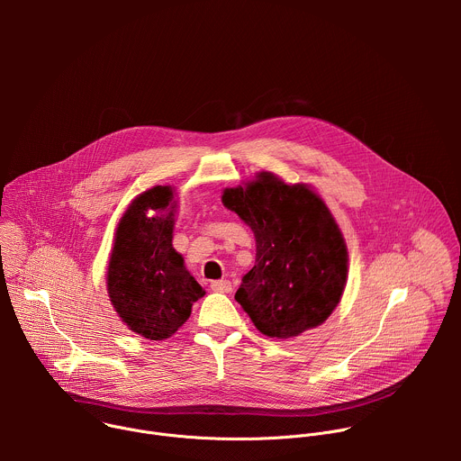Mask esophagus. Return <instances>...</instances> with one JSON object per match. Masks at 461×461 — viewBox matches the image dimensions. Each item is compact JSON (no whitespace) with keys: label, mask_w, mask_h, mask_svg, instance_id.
Here are the masks:
<instances>
[{"label":"esophagus","mask_w":461,"mask_h":461,"mask_svg":"<svg viewBox=\"0 0 461 461\" xmlns=\"http://www.w3.org/2000/svg\"><path fill=\"white\" fill-rule=\"evenodd\" d=\"M210 288L213 292H221V294H230L231 292V283L230 281H212Z\"/></svg>","instance_id":"esophagus-1"}]
</instances>
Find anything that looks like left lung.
Returning a JSON list of instances; mask_svg holds the SVG:
<instances>
[{
    "instance_id": "obj_1",
    "label": "left lung",
    "mask_w": 461,
    "mask_h": 461,
    "mask_svg": "<svg viewBox=\"0 0 461 461\" xmlns=\"http://www.w3.org/2000/svg\"><path fill=\"white\" fill-rule=\"evenodd\" d=\"M255 235V267L235 294L255 328L290 339L321 326L338 308L348 279V249L339 224L308 184L260 171L222 191Z\"/></svg>"
}]
</instances>
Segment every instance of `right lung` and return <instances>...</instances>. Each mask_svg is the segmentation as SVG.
I'll list each match as a JSON object with an SVG mask.
<instances>
[{
    "label": "right lung",
    "instance_id": "1",
    "mask_svg": "<svg viewBox=\"0 0 461 461\" xmlns=\"http://www.w3.org/2000/svg\"><path fill=\"white\" fill-rule=\"evenodd\" d=\"M176 204L173 185L135 196L116 224L107 262L114 312L131 332L151 341L169 339L206 294L173 248Z\"/></svg>",
    "mask_w": 461,
    "mask_h": 461
}]
</instances>
